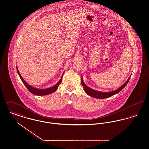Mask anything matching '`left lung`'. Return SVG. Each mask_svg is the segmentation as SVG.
I'll list each match as a JSON object with an SVG mask.
<instances>
[{
    "label": "left lung",
    "instance_id": "obj_1",
    "mask_svg": "<svg viewBox=\"0 0 149 149\" xmlns=\"http://www.w3.org/2000/svg\"><path fill=\"white\" fill-rule=\"evenodd\" d=\"M130 79V77L128 78L127 81L123 85L121 86L120 88H119L118 89H117L114 91H113V92H98V91H96L95 90H93L92 89L89 88L88 86L85 85L84 83L83 82V80L82 79H81V84L83 85V86L84 87V91H85V92L87 94H88L89 95H90L92 97L95 98L104 99V98L110 97H111V96H112L114 94H117V93H119L120 91H121L126 86V85L127 84L128 82L129 81Z\"/></svg>",
    "mask_w": 149,
    "mask_h": 149
}]
</instances>
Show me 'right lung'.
<instances>
[{
	"label": "right lung",
	"mask_w": 149,
	"mask_h": 149,
	"mask_svg": "<svg viewBox=\"0 0 149 149\" xmlns=\"http://www.w3.org/2000/svg\"><path fill=\"white\" fill-rule=\"evenodd\" d=\"M17 72L19 76V77L21 78V79L22 81V82L23 83V84L25 85V86H26V88L28 89L29 91L31 93H32V94H35V95H47V94H51L52 93L55 92L57 90V89L58 88V86H59V85L60 84L61 82V80H62V77L61 78V79L60 80V81L57 83L56 85L52 87H51L49 88H47V89H37L35 88H33L31 86L28 84L23 79V78L22 77L20 73L19 72V71L18 70V69L17 68Z\"/></svg>",
	"instance_id": "right-lung-1"
}]
</instances>
